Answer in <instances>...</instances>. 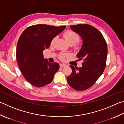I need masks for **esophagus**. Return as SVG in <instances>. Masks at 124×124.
Wrapping results in <instances>:
<instances>
[{"mask_svg": "<svg viewBox=\"0 0 124 124\" xmlns=\"http://www.w3.org/2000/svg\"><path fill=\"white\" fill-rule=\"evenodd\" d=\"M60 67H61V68H63V67H66V65L64 64H60Z\"/></svg>", "mask_w": 124, "mask_h": 124, "instance_id": "1", "label": "esophagus"}]
</instances>
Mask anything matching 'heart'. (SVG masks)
Segmentation results:
<instances>
[{"mask_svg":"<svg viewBox=\"0 0 124 124\" xmlns=\"http://www.w3.org/2000/svg\"><path fill=\"white\" fill-rule=\"evenodd\" d=\"M63 37L65 40H66L68 44H74L76 42H77L78 40L79 39V36L76 33L71 30L66 31L63 34ZM54 39H53V42L54 41ZM68 56H69L68 54H63L60 56V58L61 59H64L65 57H68Z\"/></svg>","mask_w":124,"mask_h":124,"instance_id":"b5f03b06","label":"heart"}]
</instances>
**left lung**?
I'll list each match as a JSON object with an SVG mask.
<instances>
[{
    "label": "left lung",
    "mask_w": 124,
    "mask_h": 124,
    "mask_svg": "<svg viewBox=\"0 0 124 124\" xmlns=\"http://www.w3.org/2000/svg\"><path fill=\"white\" fill-rule=\"evenodd\" d=\"M70 28L82 39L81 48L76 56L84 62L79 68L70 66L72 73L67 77V82L74 89L84 91L95 84L104 71L107 44L100 31L90 25L78 24Z\"/></svg>",
    "instance_id": "8db88e82"
}]
</instances>
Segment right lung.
I'll use <instances>...</instances> for the list:
<instances>
[{"instance_id":"add662e5","label":"right lung","mask_w":124,"mask_h":124,"mask_svg":"<svg viewBox=\"0 0 124 124\" xmlns=\"http://www.w3.org/2000/svg\"><path fill=\"white\" fill-rule=\"evenodd\" d=\"M66 26L38 24L28 27L20 36L17 45L16 57L22 73L29 83L41 87L50 84L59 69L57 62L50 63L44 58L43 51L50 46L54 37Z\"/></svg>"}]
</instances>
